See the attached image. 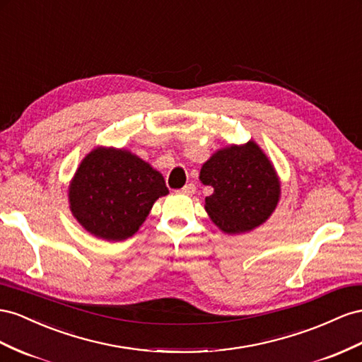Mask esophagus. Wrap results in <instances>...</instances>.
<instances>
[{"label": "esophagus", "instance_id": "34e87169", "mask_svg": "<svg viewBox=\"0 0 362 362\" xmlns=\"http://www.w3.org/2000/svg\"><path fill=\"white\" fill-rule=\"evenodd\" d=\"M194 190H197V187H194V184L190 182V184H185L184 187L180 190L182 194H193Z\"/></svg>", "mask_w": 362, "mask_h": 362}]
</instances>
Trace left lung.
Returning <instances> with one entry per match:
<instances>
[{"mask_svg":"<svg viewBox=\"0 0 362 362\" xmlns=\"http://www.w3.org/2000/svg\"><path fill=\"white\" fill-rule=\"evenodd\" d=\"M199 180L213 187L205 211L227 234L248 233L265 223L281 194L274 164L254 140L218 149L202 164Z\"/></svg>","mask_w":362,"mask_h":362,"instance_id":"1","label":"left lung"}]
</instances>
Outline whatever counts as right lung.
Segmentation results:
<instances>
[{
  "label": "right lung",
  "instance_id": "add662e5",
  "mask_svg": "<svg viewBox=\"0 0 362 362\" xmlns=\"http://www.w3.org/2000/svg\"><path fill=\"white\" fill-rule=\"evenodd\" d=\"M169 193L163 175L128 149L97 146L68 185L76 221L93 236L120 242L139 231L152 205Z\"/></svg>",
  "mask_w": 362,
  "mask_h": 362
}]
</instances>
